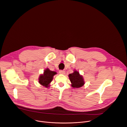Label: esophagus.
<instances>
[{"label":"esophagus","instance_id":"34e87169","mask_svg":"<svg viewBox=\"0 0 127 127\" xmlns=\"http://www.w3.org/2000/svg\"><path fill=\"white\" fill-rule=\"evenodd\" d=\"M59 73L60 74H65V71H64V70H59Z\"/></svg>","mask_w":127,"mask_h":127}]
</instances>
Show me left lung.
<instances>
[{
	"instance_id": "left-lung-1",
	"label": "left lung",
	"mask_w": 127,
	"mask_h": 127,
	"mask_svg": "<svg viewBox=\"0 0 127 127\" xmlns=\"http://www.w3.org/2000/svg\"><path fill=\"white\" fill-rule=\"evenodd\" d=\"M69 78L72 84L71 86L74 88H81L85 84L83 76L77 71L75 70L73 73L70 74Z\"/></svg>"
}]
</instances>
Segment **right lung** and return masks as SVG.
<instances>
[{"label":"right lung","mask_w":127,"mask_h":127,"mask_svg":"<svg viewBox=\"0 0 127 127\" xmlns=\"http://www.w3.org/2000/svg\"><path fill=\"white\" fill-rule=\"evenodd\" d=\"M56 74L57 73L55 71H50L48 68L46 69L43 74L40 75L38 78L39 83L41 85L48 88L49 87V84L53 80V76Z\"/></svg>","instance_id":"obj_1"}]
</instances>
